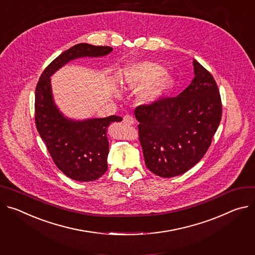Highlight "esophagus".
I'll use <instances>...</instances> for the list:
<instances>
[{"label":"esophagus","instance_id":"34e87169","mask_svg":"<svg viewBox=\"0 0 255 255\" xmlns=\"http://www.w3.org/2000/svg\"><path fill=\"white\" fill-rule=\"evenodd\" d=\"M134 118L132 117L131 115H126V116H124V118H123V123H125L126 125H133L134 124Z\"/></svg>","mask_w":255,"mask_h":255}]
</instances>
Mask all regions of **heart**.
Segmentation results:
<instances>
[{
	"instance_id": "heart-1",
	"label": "heart",
	"mask_w": 255,
	"mask_h": 255,
	"mask_svg": "<svg viewBox=\"0 0 255 255\" xmlns=\"http://www.w3.org/2000/svg\"><path fill=\"white\" fill-rule=\"evenodd\" d=\"M165 69L154 63L145 62L138 65L132 85H142L149 83L141 91V99L145 102H153L163 96L172 86L173 80L169 76H164Z\"/></svg>"
}]
</instances>
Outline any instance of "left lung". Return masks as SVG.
<instances>
[{
    "label": "left lung",
    "mask_w": 255,
    "mask_h": 255,
    "mask_svg": "<svg viewBox=\"0 0 255 255\" xmlns=\"http://www.w3.org/2000/svg\"><path fill=\"white\" fill-rule=\"evenodd\" d=\"M192 82L177 97H161L138 106V137L147 169L171 178L186 173L203 157L222 119L218 84L193 62Z\"/></svg>",
    "instance_id": "left-lung-1"
}]
</instances>
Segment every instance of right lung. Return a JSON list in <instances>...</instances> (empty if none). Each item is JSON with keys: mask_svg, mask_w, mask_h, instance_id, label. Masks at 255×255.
<instances>
[{"mask_svg": "<svg viewBox=\"0 0 255 255\" xmlns=\"http://www.w3.org/2000/svg\"><path fill=\"white\" fill-rule=\"evenodd\" d=\"M113 49L106 45L78 43L65 51L41 73L35 88L34 120L55 165L67 177L89 182L102 177L108 170L109 141L107 129L112 122L122 121L118 116L103 119L71 121L56 108L51 90V75L59 68L80 57H101Z\"/></svg>", "mask_w": 255, "mask_h": 255, "instance_id": "right-lung-1", "label": "right lung"}]
</instances>
